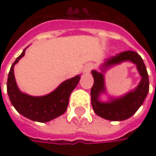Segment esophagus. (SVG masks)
<instances>
[{
    "label": "esophagus",
    "instance_id": "esophagus-1",
    "mask_svg": "<svg viewBox=\"0 0 156 156\" xmlns=\"http://www.w3.org/2000/svg\"><path fill=\"white\" fill-rule=\"evenodd\" d=\"M94 66L92 64H87V66L85 67V69H84V71L86 72V73H89L90 71H91V69H93Z\"/></svg>",
    "mask_w": 156,
    "mask_h": 156
}]
</instances>
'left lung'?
Instances as JSON below:
<instances>
[{
	"mask_svg": "<svg viewBox=\"0 0 156 156\" xmlns=\"http://www.w3.org/2000/svg\"><path fill=\"white\" fill-rule=\"evenodd\" d=\"M123 61H130L136 64L137 69L141 75V81L135 90L131 91L122 98L112 100L110 102L103 103L98 101V96L104 92L103 75L93 70L94 85L91 87V103L94 113L99 116L109 121H123L131 117L143 103L149 89V81L147 69L142 58L136 52L125 51L110 57L103 64L107 68Z\"/></svg>",
	"mask_w": 156,
	"mask_h": 156,
	"instance_id": "1",
	"label": "left lung"
}]
</instances>
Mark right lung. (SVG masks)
I'll return each instance as SVG.
<instances>
[{
  "mask_svg": "<svg viewBox=\"0 0 156 156\" xmlns=\"http://www.w3.org/2000/svg\"><path fill=\"white\" fill-rule=\"evenodd\" d=\"M25 55V49L11 66L7 81V91L12 105L18 113L28 119L47 122L62 115L67 110L69 96L80 81L77 75L62 82L55 91L44 96L34 97L21 93L17 87L14 75V66Z\"/></svg>",
  "mask_w": 156,
  "mask_h": 156,
  "instance_id": "1",
  "label": "right lung"
}]
</instances>
